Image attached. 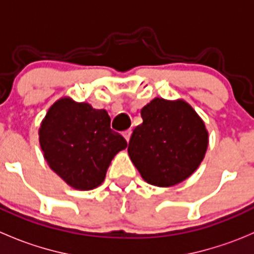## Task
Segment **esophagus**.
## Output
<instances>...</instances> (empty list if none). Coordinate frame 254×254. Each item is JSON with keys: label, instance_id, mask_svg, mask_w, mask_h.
Returning a JSON list of instances; mask_svg holds the SVG:
<instances>
[{"label": "esophagus", "instance_id": "obj_1", "mask_svg": "<svg viewBox=\"0 0 254 254\" xmlns=\"http://www.w3.org/2000/svg\"><path fill=\"white\" fill-rule=\"evenodd\" d=\"M123 136H124V137H125V140H127V141L129 142L130 136H131V130H127V131L123 132Z\"/></svg>", "mask_w": 254, "mask_h": 254}]
</instances>
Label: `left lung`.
I'll use <instances>...</instances> for the list:
<instances>
[{"mask_svg": "<svg viewBox=\"0 0 254 254\" xmlns=\"http://www.w3.org/2000/svg\"><path fill=\"white\" fill-rule=\"evenodd\" d=\"M142 124L132 131L127 153L143 181L173 187L200 166L209 132L193 107L183 99L153 98L141 109Z\"/></svg>", "mask_w": 254, "mask_h": 254, "instance_id": "left-lung-1", "label": "left lung"}]
</instances>
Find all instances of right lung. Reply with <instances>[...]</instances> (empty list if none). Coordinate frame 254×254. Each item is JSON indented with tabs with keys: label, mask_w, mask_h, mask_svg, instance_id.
Returning a JSON list of instances; mask_svg holds the SVG:
<instances>
[{
	"label": "right lung",
	"mask_w": 254,
	"mask_h": 254,
	"mask_svg": "<svg viewBox=\"0 0 254 254\" xmlns=\"http://www.w3.org/2000/svg\"><path fill=\"white\" fill-rule=\"evenodd\" d=\"M39 143L49 167L77 190L101 186L114 156L127 146L111 129L107 111L70 97L49 108L39 127Z\"/></svg>",
	"instance_id": "1"
}]
</instances>
